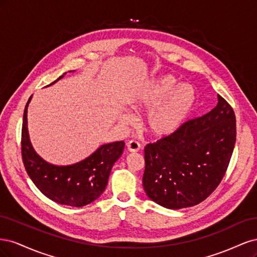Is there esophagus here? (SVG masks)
I'll list each match as a JSON object with an SVG mask.
<instances>
[{"mask_svg":"<svg viewBox=\"0 0 257 257\" xmlns=\"http://www.w3.org/2000/svg\"><path fill=\"white\" fill-rule=\"evenodd\" d=\"M126 147H127V150L130 152H138L139 150H141V145H139V143L136 141H130L126 144Z\"/></svg>","mask_w":257,"mask_h":257,"instance_id":"esophagus-1","label":"esophagus"}]
</instances>
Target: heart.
<instances>
[{
  "label": "heart",
  "mask_w": 257,
  "mask_h": 257,
  "mask_svg": "<svg viewBox=\"0 0 257 257\" xmlns=\"http://www.w3.org/2000/svg\"><path fill=\"white\" fill-rule=\"evenodd\" d=\"M172 76H163L145 84L130 99L133 109L142 111L149 109L145 125L152 135L167 137L177 132L188 118L195 103V90L191 84L182 83L176 87ZM123 122H131L127 113L121 115Z\"/></svg>",
  "instance_id": "1"
}]
</instances>
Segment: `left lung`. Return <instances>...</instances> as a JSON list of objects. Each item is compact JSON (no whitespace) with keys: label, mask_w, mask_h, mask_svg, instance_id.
<instances>
[{"label":"left lung","mask_w":257,"mask_h":257,"mask_svg":"<svg viewBox=\"0 0 257 257\" xmlns=\"http://www.w3.org/2000/svg\"><path fill=\"white\" fill-rule=\"evenodd\" d=\"M236 143V115L221 95L208 113L145 148V192L168 209L205 200L226 173Z\"/></svg>","instance_id":"left-lung-1"}]
</instances>
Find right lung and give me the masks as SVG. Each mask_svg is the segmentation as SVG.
<instances>
[{
    "label": "right lung",
    "mask_w": 257,
    "mask_h": 257,
    "mask_svg": "<svg viewBox=\"0 0 257 257\" xmlns=\"http://www.w3.org/2000/svg\"><path fill=\"white\" fill-rule=\"evenodd\" d=\"M30 100L31 97L23 112L21 154L23 165L31 180L46 197L61 205L82 207L94 201L105 191L111 168L114 162L121 157L125 144L124 142H114L100 146L89 158L74 165L57 166L49 164L34 151L30 142L27 126Z\"/></svg>",
    "instance_id": "right-lung-1"
}]
</instances>
